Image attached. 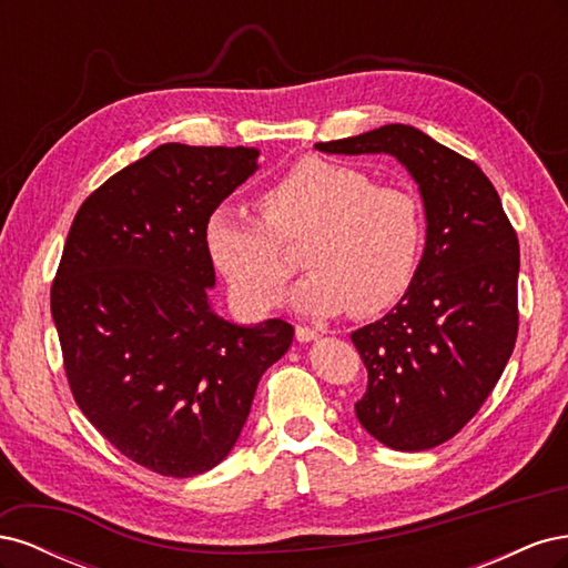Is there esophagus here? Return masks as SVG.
Returning a JSON list of instances; mask_svg holds the SVG:
<instances>
[{"mask_svg": "<svg viewBox=\"0 0 568 568\" xmlns=\"http://www.w3.org/2000/svg\"><path fill=\"white\" fill-rule=\"evenodd\" d=\"M320 329H313V326H303V324H298L296 326V341H301V343H311V341H315V338H320Z\"/></svg>", "mask_w": 568, "mask_h": 568, "instance_id": "obj_1", "label": "esophagus"}]
</instances>
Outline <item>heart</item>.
Segmentation results:
<instances>
[{"instance_id":"b5f03b06","label":"heart","mask_w":568,"mask_h":568,"mask_svg":"<svg viewBox=\"0 0 568 568\" xmlns=\"http://www.w3.org/2000/svg\"><path fill=\"white\" fill-rule=\"evenodd\" d=\"M261 220L220 205L205 220V248L234 296L255 313L277 307L301 244L305 277L291 291L303 315L384 313L415 274L424 222L417 199L374 184L365 170L305 156L257 196Z\"/></svg>"}]
</instances>
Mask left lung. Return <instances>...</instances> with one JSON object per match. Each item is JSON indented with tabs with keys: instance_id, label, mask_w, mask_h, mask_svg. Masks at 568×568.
<instances>
[{
	"instance_id": "1",
	"label": "left lung",
	"mask_w": 568,
	"mask_h": 568,
	"mask_svg": "<svg viewBox=\"0 0 568 568\" xmlns=\"http://www.w3.org/2000/svg\"><path fill=\"white\" fill-rule=\"evenodd\" d=\"M315 149L388 153L419 184L426 244L415 277L393 311L351 334L367 367L355 415L386 448H436L486 403L517 343V232L484 170L417 128Z\"/></svg>"
}]
</instances>
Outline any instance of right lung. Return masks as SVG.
Returning <instances> with one entry per match:
<instances>
[{
	"label": "right lung",
	"instance_id": "add662e5",
	"mask_svg": "<svg viewBox=\"0 0 568 568\" xmlns=\"http://www.w3.org/2000/svg\"><path fill=\"white\" fill-rule=\"evenodd\" d=\"M257 149L161 144L92 192L51 284L63 369L97 432L161 476L230 455L257 382L294 341L284 320L234 324L203 227L257 170Z\"/></svg>",
	"mask_w": 568,
	"mask_h": 568
}]
</instances>
